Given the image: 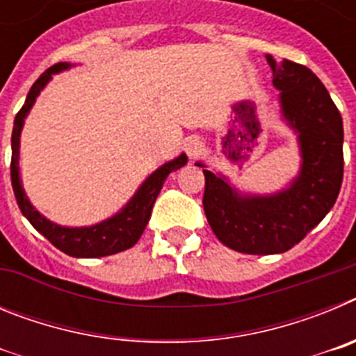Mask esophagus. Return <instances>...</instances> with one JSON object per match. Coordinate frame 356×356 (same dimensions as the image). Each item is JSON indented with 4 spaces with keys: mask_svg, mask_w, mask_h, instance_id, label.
I'll return each mask as SVG.
<instances>
[{
    "mask_svg": "<svg viewBox=\"0 0 356 356\" xmlns=\"http://www.w3.org/2000/svg\"><path fill=\"white\" fill-rule=\"evenodd\" d=\"M201 140L197 139V137H188L187 140H185V151H187V155L191 156V159H196L197 155H200L201 151Z\"/></svg>",
    "mask_w": 356,
    "mask_h": 356,
    "instance_id": "obj_1",
    "label": "esophagus"
}]
</instances>
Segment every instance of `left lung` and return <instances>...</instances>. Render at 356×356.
<instances>
[{"label":"left lung","mask_w":356,"mask_h":356,"mask_svg":"<svg viewBox=\"0 0 356 356\" xmlns=\"http://www.w3.org/2000/svg\"><path fill=\"white\" fill-rule=\"evenodd\" d=\"M267 62L284 118L300 135V176L273 196H241L225 178L203 169L210 228L225 246L248 254L284 253L303 241L335 205L344 175L342 118L323 81L287 58L267 55Z\"/></svg>","instance_id":"left-lung-1"}]
</instances>
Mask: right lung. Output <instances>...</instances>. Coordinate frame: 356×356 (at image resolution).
Here are the masks:
<instances>
[{
  "label": "right lung",
  "mask_w": 356,
  "mask_h": 356,
  "mask_svg": "<svg viewBox=\"0 0 356 356\" xmlns=\"http://www.w3.org/2000/svg\"><path fill=\"white\" fill-rule=\"evenodd\" d=\"M69 64L60 62V64L51 65L49 69L37 78V81L31 85L30 92L26 96L23 108L19 110L14 121V130H12V162H10V178H12V188H14L15 200L17 205L26 217L31 226L40 232L44 237L51 242L53 246L64 251L69 257H78V259H97V257H106V254H114L119 251H124L131 248L135 242L139 241L143 235L144 228H146L147 221L151 217V210L155 205V200L159 196L160 188H162L163 181L169 176V172L180 169L185 165L187 156L180 155L178 159L171 160V162L163 163L162 168L156 169L153 175L140 185L131 201L128 203L118 216L110 217L106 221L99 222V225L89 226V228H64L55 222L48 221L46 217L40 216L33 207L30 205L26 194H24L23 187H21V180H19V135H21V128L26 114L30 112L31 105L35 103V97L39 96L40 90L44 89V85L51 80V74L67 69Z\"/></svg>",
  "instance_id": "add662e5"
}]
</instances>
